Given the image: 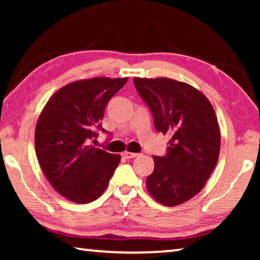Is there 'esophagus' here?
<instances>
[{
	"label": "esophagus",
	"instance_id": "1",
	"mask_svg": "<svg viewBox=\"0 0 260 260\" xmlns=\"http://www.w3.org/2000/svg\"><path fill=\"white\" fill-rule=\"evenodd\" d=\"M122 156H124L126 159H131V158H135L139 156V153L136 152H129V151H125L124 153H122Z\"/></svg>",
	"mask_w": 260,
	"mask_h": 260
}]
</instances>
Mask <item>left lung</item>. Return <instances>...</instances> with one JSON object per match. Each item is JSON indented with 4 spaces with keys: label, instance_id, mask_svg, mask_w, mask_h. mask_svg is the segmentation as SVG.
I'll list each match as a JSON object with an SVG mask.
<instances>
[{
    "label": "left lung",
    "instance_id": "8db88e82",
    "mask_svg": "<svg viewBox=\"0 0 260 260\" xmlns=\"http://www.w3.org/2000/svg\"><path fill=\"white\" fill-rule=\"evenodd\" d=\"M138 93L150 108L157 132L171 138L164 157L153 156L155 169L147 189L158 203L175 206L204 188L217 165L220 129L206 96L170 78H134Z\"/></svg>",
    "mask_w": 260,
    "mask_h": 260
}]
</instances>
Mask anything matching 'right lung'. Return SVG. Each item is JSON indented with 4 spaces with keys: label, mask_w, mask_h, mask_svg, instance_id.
Masks as SVG:
<instances>
[{
    "label": "right lung",
    "mask_w": 260,
    "mask_h": 260,
    "mask_svg": "<svg viewBox=\"0 0 260 260\" xmlns=\"http://www.w3.org/2000/svg\"><path fill=\"white\" fill-rule=\"evenodd\" d=\"M128 78H91L61 87L48 101L35 127V152L48 181L65 199L90 203L107 189L120 156L88 146L102 129L110 99Z\"/></svg>",
    "instance_id": "right-lung-1"
}]
</instances>
